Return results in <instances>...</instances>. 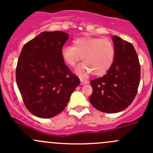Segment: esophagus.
I'll return each instance as SVG.
<instances>
[{"mask_svg":"<svg viewBox=\"0 0 153 153\" xmlns=\"http://www.w3.org/2000/svg\"><path fill=\"white\" fill-rule=\"evenodd\" d=\"M88 81H86V80L84 79H81V85H84V84H87Z\"/></svg>","mask_w":153,"mask_h":153,"instance_id":"1","label":"esophagus"}]
</instances>
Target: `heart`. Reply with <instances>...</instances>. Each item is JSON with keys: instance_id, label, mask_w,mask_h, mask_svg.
I'll return each instance as SVG.
<instances>
[{"instance_id": "1", "label": "heart", "mask_w": 153, "mask_h": 153, "mask_svg": "<svg viewBox=\"0 0 153 153\" xmlns=\"http://www.w3.org/2000/svg\"><path fill=\"white\" fill-rule=\"evenodd\" d=\"M61 57L69 67H75L81 59L84 62L76 69L77 73L102 75L113 64L115 50L113 43L108 38L81 37L72 41V46L61 49Z\"/></svg>"}]
</instances>
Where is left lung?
I'll return each instance as SVG.
<instances>
[{
	"instance_id": "1",
	"label": "left lung",
	"mask_w": 153,
	"mask_h": 153,
	"mask_svg": "<svg viewBox=\"0 0 153 153\" xmlns=\"http://www.w3.org/2000/svg\"><path fill=\"white\" fill-rule=\"evenodd\" d=\"M115 55L113 64L103 77L90 81L92 105L101 112L115 113L133 101L139 86L141 67L132 44L114 35Z\"/></svg>"
}]
</instances>
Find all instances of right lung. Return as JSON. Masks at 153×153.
Instances as JSON below:
<instances>
[{
    "label": "right lung",
    "mask_w": 153,
    "mask_h": 153,
    "mask_svg": "<svg viewBox=\"0 0 153 153\" xmlns=\"http://www.w3.org/2000/svg\"><path fill=\"white\" fill-rule=\"evenodd\" d=\"M69 35L43 32L27 42L20 54L16 82L26 107L34 115L49 118L61 113L80 84L61 57Z\"/></svg>",
    "instance_id": "1"
}]
</instances>
